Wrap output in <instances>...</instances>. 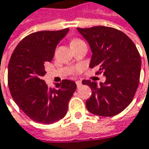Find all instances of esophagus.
<instances>
[{
  "label": "esophagus",
  "mask_w": 149,
  "mask_h": 149,
  "mask_svg": "<svg viewBox=\"0 0 149 149\" xmlns=\"http://www.w3.org/2000/svg\"><path fill=\"white\" fill-rule=\"evenodd\" d=\"M76 84H77V88H80V87H81V85H82V82L78 80V81H77V82H76Z\"/></svg>",
  "instance_id": "esophagus-1"
}]
</instances>
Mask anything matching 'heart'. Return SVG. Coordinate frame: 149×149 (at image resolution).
Masks as SVG:
<instances>
[{"label":"heart","mask_w":149,"mask_h":149,"mask_svg":"<svg viewBox=\"0 0 149 149\" xmlns=\"http://www.w3.org/2000/svg\"><path fill=\"white\" fill-rule=\"evenodd\" d=\"M79 42H82V40L78 39V38H73L72 41H71V44H74V43H77Z\"/></svg>","instance_id":"heart-1"}]
</instances>
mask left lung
I'll return each instance as SVG.
<instances>
[{
	"mask_svg": "<svg viewBox=\"0 0 149 149\" xmlns=\"http://www.w3.org/2000/svg\"><path fill=\"white\" fill-rule=\"evenodd\" d=\"M77 31L88 41L93 53L89 67H98L96 74L106 77L100 86L91 80L82 82L92 90L86 107L98 116L118 114L132 102L138 88L140 54L128 36L114 28L101 25Z\"/></svg>",
	"mask_w": 149,
	"mask_h": 149,
	"instance_id": "obj_1",
	"label": "left lung"
}]
</instances>
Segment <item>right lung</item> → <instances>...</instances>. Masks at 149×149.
Segmentation results:
<instances>
[{
  "mask_svg": "<svg viewBox=\"0 0 149 149\" xmlns=\"http://www.w3.org/2000/svg\"><path fill=\"white\" fill-rule=\"evenodd\" d=\"M69 29L37 31L25 36L15 47L8 64L7 81L12 97L33 121L53 124L63 118L77 85L62 80L56 88H48L42 77L44 64L54 58L57 44Z\"/></svg>",
  "mask_w": 149,
  "mask_h": 149,
  "instance_id": "1",
  "label": "right lung"
}]
</instances>
